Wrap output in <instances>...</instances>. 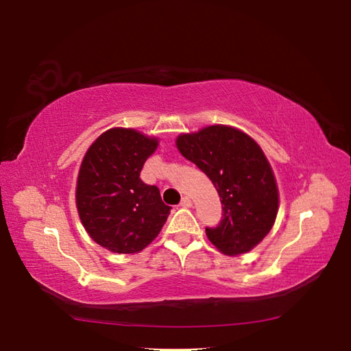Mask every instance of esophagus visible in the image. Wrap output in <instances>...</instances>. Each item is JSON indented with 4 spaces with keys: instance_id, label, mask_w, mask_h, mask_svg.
<instances>
[{
    "instance_id": "esophagus-1",
    "label": "esophagus",
    "mask_w": 351,
    "mask_h": 351,
    "mask_svg": "<svg viewBox=\"0 0 351 351\" xmlns=\"http://www.w3.org/2000/svg\"><path fill=\"white\" fill-rule=\"evenodd\" d=\"M180 206H182V207H192V199H190L189 197H182Z\"/></svg>"
}]
</instances>
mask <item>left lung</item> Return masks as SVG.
<instances>
[{"label": "left lung", "instance_id": "1", "mask_svg": "<svg viewBox=\"0 0 351 351\" xmlns=\"http://www.w3.org/2000/svg\"><path fill=\"white\" fill-rule=\"evenodd\" d=\"M176 147L209 176L223 206L207 239L226 255L246 254L265 239L276 221L278 190L274 173L257 142L240 130L210 125L180 134Z\"/></svg>", "mask_w": 351, "mask_h": 351}]
</instances>
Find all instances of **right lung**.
Masks as SVG:
<instances>
[{"instance_id":"1","label":"right lung","mask_w":351,"mask_h":351,"mask_svg":"<svg viewBox=\"0 0 351 351\" xmlns=\"http://www.w3.org/2000/svg\"><path fill=\"white\" fill-rule=\"evenodd\" d=\"M158 139L133 128H111L93 142L77 178L75 203L82 224L97 245L116 254L147 247L167 221L156 186L141 180Z\"/></svg>"}]
</instances>
